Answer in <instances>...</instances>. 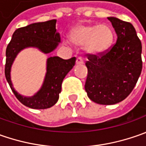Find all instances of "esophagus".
Wrapping results in <instances>:
<instances>
[{"mask_svg":"<svg viewBox=\"0 0 146 146\" xmlns=\"http://www.w3.org/2000/svg\"><path fill=\"white\" fill-rule=\"evenodd\" d=\"M84 63V60L81 57H78L76 59V64L77 65H82Z\"/></svg>","mask_w":146,"mask_h":146,"instance_id":"esophagus-1","label":"esophagus"}]
</instances>
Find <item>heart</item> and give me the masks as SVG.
Masks as SVG:
<instances>
[{"mask_svg": "<svg viewBox=\"0 0 146 146\" xmlns=\"http://www.w3.org/2000/svg\"><path fill=\"white\" fill-rule=\"evenodd\" d=\"M115 35L112 28L106 24H80L70 31V40L77 46H83L89 54L105 53L113 44ZM69 44V41H66Z\"/></svg>", "mask_w": 146, "mask_h": 146, "instance_id": "1", "label": "heart"}]
</instances>
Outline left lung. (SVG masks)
<instances>
[{
	"mask_svg": "<svg viewBox=\"0 0 146 146\" xmlns=\"http://www.w3.org/2000/svg\"><path fill=\"white\" fill-rule=\"evenodd\" d=\"M117 34V41L106 52L87 54L85 91L93 102L114 105L124 100L134 88L142 70V46L132 23L107 18Z\"/></svg>",
	"mask_w": 146,
	"mask_h": 146,
	"instance_id": "obj_1",
	"label": "left lung"
}]
</instances>
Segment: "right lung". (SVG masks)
<instances>
[{
    "instance_id": "1",
    "label": "right lung",
    "mask_w": 146,
    "mask_h": 146,
    "mask_svg": "<svg viewBox=\"0 0 146 146\" xmlns=\"http://www.w3.org/2000/svg\"><path fill=\"white\" fill-rule=\"evenodd\" d=\"M57 20H48L36 23L18 28L6 48V61L5 75L9 87L17 99L24 106L32 109H47L52 107L58 101L62 89V83L73 66L76 58L67 60L59 57H50L47 59V72L41 88L32 97H23L13 87L10 79L11 66L18 53L23 48L35 47L41 52L49 53L53 51L61 41L59 33L56 29Z\"/></svg>"
}]
</instances>
